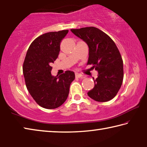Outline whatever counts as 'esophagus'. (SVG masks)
Returning a JSON list of instances; mask_svg holds the SVG:
<instances>
[{
	"mask_svg": "<svg viewBox=\"0 0 147 147\" xmlns=\"http://www.w3.org/2000/svg\"><path fill=\"white\" fill-rule=\"evenodd\" d=\"M75 76H76V78H84L82 74H80V73H75Z\"/></svg>",
	"mask_w": 147,
	"mask_h": 147,
	"instance_id": "obj_1",
	"label": "esophagus"
}]
</instances>
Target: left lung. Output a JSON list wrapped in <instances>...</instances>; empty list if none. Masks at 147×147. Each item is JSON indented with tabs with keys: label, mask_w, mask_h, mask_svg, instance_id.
<instances>
[{
	"label": "left lung",
	"mask_w": 147,
	"mask_h": 147,
	"mask_svg": "<svg viewBox=\"0 0 147 147\" xmlns=\"http://www.w3.org/2000/svg\"><path fill=\"white\" fill-rule=\"evenodd\" d=\"M71 31L86 42L89 47L87 65H92L98 73L89 97L98 102H107L116 96L123 80V61L115 43L95 27L71 29Z\"/></svg>",
	"instance_id": "left-lung-1"
}]
</instances>
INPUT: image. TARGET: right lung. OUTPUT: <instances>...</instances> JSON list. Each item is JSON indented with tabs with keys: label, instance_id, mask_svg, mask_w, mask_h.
Masks as SVG:
<instances>
[{
	"label": "right lung",
	"instance_id": "obj_1",
	"mask_svg": "<svg viewBox=\"0 0 147 147\" xmlns=\"http://www.w3.org/2000/svg\"><path fill=\"white\" fill-rule=\"evenodd\" d=\"M68 30L41 35L30 45L23 71L26 88L34 100L46 109H54L67 100L69 88L75 78L74 72L66 71L60 76L51 74L52 63L58 58L60 42Z\"/></svg>",
	"mask_w": 147,
	"mask_h": 147
}]
</instances>
